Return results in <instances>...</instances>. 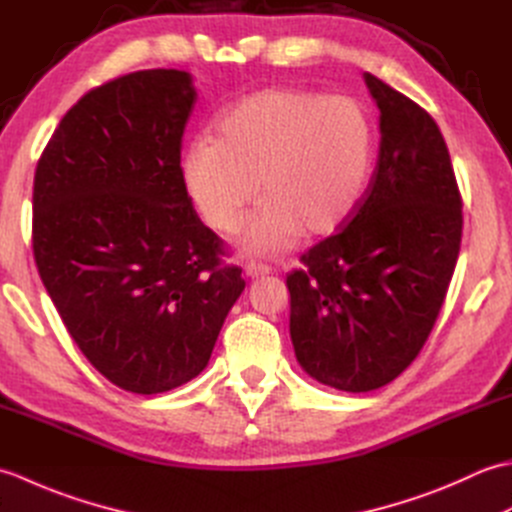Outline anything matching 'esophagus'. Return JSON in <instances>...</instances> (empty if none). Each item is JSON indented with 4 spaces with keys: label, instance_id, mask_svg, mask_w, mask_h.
Here are the masks:
<instances>
[{
    "label": "esophagus",
    "instance_id": "obj_1",
    "mask_svg": "<svg viewBox=\"0 0 512 512\" xmlns=\"http://www.w3.org/2000/svg\"><path fill=\"white\" fill-rule=\"evenodd\" d=\"M244 273H246V277L255 279V277H264V275H268V273H270V268H268V266H264V264H257V262H248V264H246V268H244Z\"/></svg>",
    "mask_w": 512,
    "mask_h": 512
}]
</instances>
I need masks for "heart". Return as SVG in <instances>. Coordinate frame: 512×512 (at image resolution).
Here are the masks:
<instances>
[{
	"mask_svg": "<svg viewBox=\"0 0 512 512\" xmlns=\"http://www.w3.org/2000/svg\"><path fill=\"white\" fill-rule=\"evenodd\" d=\"M376 129L363 103L303 88L244 96L215 121V138L189 145L182 176L202 217L233 233L259 191L264 202L242 246L275 255L301 231L328 237L363 204L374 169Z\"/></svg>",
	"mask_w": 512,
	"mask_h": 512,
	"instance_id": "1",
	"label": "heart"
}]
</instances>
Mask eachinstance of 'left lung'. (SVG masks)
I'll return each mask as SVG.
<instances>
[{
    "instance_id": "1",
    "label": "left lung",
    "mask_w": 512,
    "mask_h": 512,
    "mask_svg": "<svg viewBox=\"0 0 512 512\" xmlns=\"http://www.w3.org/2000/svg\"><path fill=\"white\" fill-rule=\"evenodd\" d=\"M380 151L363 204L286 277L299 365L341 391L391 383L427 343L462 242V195L440 127L365 72Z\"/></svg>"
}]
</instances>
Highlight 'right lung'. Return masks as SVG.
I'll use <instances>...</instances> for the list:
<instances>
[{"label": "right lung", "instance_id": "right-lung-1", "mask_svg": "<svg viewBox=\"0 0 512 512\" xmlns=\"http://www.w3.org/2000/svg\"><path fill=\"white\" fill-rule=\"evenodd\" d=\"M193 105L189 72L118 76L70 107L35 171L39 277L85 358L132 394L198 376L246 286L184 184Z\"/></svg>", "mask_w": 512, "mask_h": 512}]
</instances>
